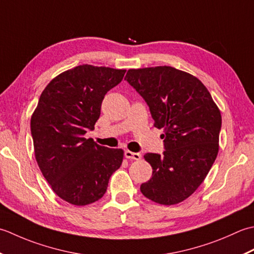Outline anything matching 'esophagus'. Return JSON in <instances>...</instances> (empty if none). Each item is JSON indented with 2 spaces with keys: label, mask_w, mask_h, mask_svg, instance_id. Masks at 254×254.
<instances>
[{
  "label": "esophagus",
  "mask_w": 254,
  "mask_h": 254,
  "mask_svg": "<svg viewBox=\"0 0 254 254\" xmlns=\"http://www.w3.org/2000/svg\"><path fill=\"white\" fill-rule=\"evenodd\" d=\"M125 157L127 159H130V160H140L141 154L138 153V152H131V151H129V150H126Z\"/></svg>",
  "instance_id": "34e87169"
}]
</instances>
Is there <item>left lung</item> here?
<instances>
[{"mask_svg": "<svg viewBox=\"0 0 254 254\" xmlns=\"http://www.w3.org/2000/svg\"><path fill=\"white\" fill-rule=\"evenodd\" d=\"M125 80L149 106L154 127L163 129L162 154L146 153L152 178L140 186L147 198L174 205L203 183L219 149L221 115L206 86L172 66L128 70Z\"/></svg>", "mask_w": 254, "mask_h": 254, "instance_id": "left-lung-1", "label": "left lung"}]
</instances>
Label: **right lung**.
<instances>
[{
	"mask_svg": "<svg viewBox=\"0 0 254 254\" xmlns=\"http://www.w3.org/2000/svg\"><path fill=\"white\" fill-rule=\"evenodd\" d=\"M126 70L91 64L62 72L45 87L30 120L36 161L54 192L84 206L105 194L111 175L123 162L122 149L84 138L94 129L106 93Z\"/></svg>",
	"mask_w": 254,
	"mask_h": 254,
	"instance_id": "1",
	"label": "right lung"
}]
</instances>
